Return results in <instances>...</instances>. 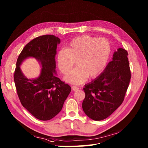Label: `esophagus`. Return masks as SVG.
Wrapping results in <instances>:
<instances>
[{"instance_id": "34e87169", "label": "esophagus", "mask_w": 148, "mask_h": 148, "mask_svg": "<svg viewBox=\"0 0 148 148\" xmlns=\"http://www.w3.org/2000/svg\"><path fill=\"white\" fill-rule=\"evenodd\" d=\"M72 88H73V90H74V91H77V90H79V87H76V86H73Z\"/></svg>"}]
</instances>
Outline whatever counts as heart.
Here are the masks:
<instances>
[{
    "mask_svg": "<svg viewBox=\"0 0 148 148\" xmlns=\"http://www.w3.org/2000/svg\"><path fill=\"white\" fill-rule=\"evenodd\" d=\"M111 53V45L104 38L87 35L75 37L66 49L59 51L57 60L62 74H68L76 61V68L65 77L73 84H83L87 77H97L105 68Z\"/></svg>",
    "mask_w": 148,
    "mask_h": 148,
    "instance_id": "obj_1",
    "label": "heart"
}]
</instances>
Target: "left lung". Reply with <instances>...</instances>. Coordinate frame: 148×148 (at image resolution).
<instances>
[{
	"mask_svg": "<svg viewBox=\"0 0 148 148\" xmlns=\"http://www.w3.org/2000/svg\"><path fill=\"white\" fill-rule=\"evenodd\" d=\"M128 52L119 49L114 52L103 73L85 85L82 103L84 112L94 121L106 119L124 100L131 79Z\"/></svg>",
	"mask_w": 148,
	"mask_h": 148,
	"instance_id": "obj_1",
	"label": "left lung"
}]
</instances>
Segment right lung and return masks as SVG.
<instances>
[{"instance_id": "right-lung-1", "label": "right lung", "mask_w": 148, "mask_h": 148, "mask_svg": "<svg viewBox=\"0 0 148 148\" xmlns=\"http://www.w3.org/2000/svg\"><path fill=\"white\" fill-rule=\"evenodd\" d=\"M60 39L54 35L36 37L27 44L19 55L14 73L16 92L24 108L40 121H49L62 109L71 88L56 77L57 45ZM34 57L42 64L41 74L36 79H28L19 68L21 62L28 57Z\"/></svg>"}]
</instances>
